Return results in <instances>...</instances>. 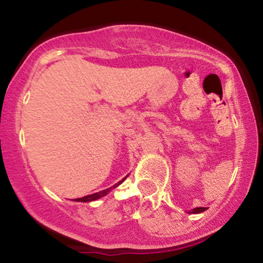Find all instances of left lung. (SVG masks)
Listing matches in <instances>:
<instances>
[{"label": "left lung", "instance_id": "1", "mask_svg": "<svg viewBox=\"0 0 263 263\" xmlns=\"http://www.w3.org/2000/svg\"><path fill=\"white\" fill-rule=\"evenodd\" d=\"M206 209H205V208H195L194 210H192V211H189V213H193V214H198V213H201V211H205Z\"/></svg>", "mask_w": 263, "mask_h": 263}]
</instances>
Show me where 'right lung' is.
I'll return each instance as SVG.
<instances>
[{"mask_svg":"<svg viewBox=\"0 0 263 263\" xmlns=\"http://www.w3.org/2000/svg\"><path fill=\"white\" fill-rule=\"evenodd\" d=\"M122 180H125V179H122ZM122 180H121V182H122ZM121 182H119V184L121 183ZM119 184H116V185L111 186V188H107V189H105V190H101V192H98V193H95V194H90V195H86V197H83V198H78V199H75V201H83V203H87V201H92V200H96V199H99V198L104 197V195H106L107 193L110 192L111 189L116 188V186L119 185Z\"/></svg>","mask_w":263,"mask_h":263,"instance_id":"right-lung-1","label":"right lung"}]
</instances>
